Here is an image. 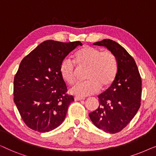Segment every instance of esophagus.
Wrapping results in <instances>:
<instances>
[{
  "mask_svg": "<svg viewBox=\"0 0 156 156\" xmlns=\"http://www.w3.org/2000/svg\"><path fill=\"white\" fill-rule=\"evenodd\" d=\"M84 97H74V100L75 101H80V100H84Z\"/></svg>",
  "mask_w": 156,
  "mask_h": 156,
  "instance_id": "1",
  "label": "esophagus"
}]
</instances>
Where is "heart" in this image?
<instances>
[{
	"label": "heart",
	"instance_id": "heart-1",
	"mask_svg": "<svg viewBox=\"0 0 156 156\" xmlns=\"http://www.w3.org/2000/svg\"><path fill=\"white\" fill-rule=\"evenodd\" d=\"M74 62L65 59L59 65V74L66 83L73 84L76 80V68L87 67V81L79 82L70 89L72 94L87 97L93 94L99 89L106 88L112 84L117 73V60L109 50L101 51L90 46L80 48L74 55Z\"/></svg>",
	"mask_w": 156,
	"mask_h": 156
}]
</instances>
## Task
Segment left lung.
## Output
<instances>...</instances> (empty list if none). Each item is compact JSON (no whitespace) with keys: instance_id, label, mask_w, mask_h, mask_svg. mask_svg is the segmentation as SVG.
Wrapping results in <instances>:
<instances>
[{"instance_id":"left-lung-1","label":"left lung","mask_w":156,"mask_h":156,"mask_svg":"<svg viewBox=\"0 0 156 156\" xmlns=\"http://www.w3.org/2000/svg\"><path fill=\"white\" fill-rule=\"evenodd\" d=\"M94 44L105 47L115 55L117 73L109 88L98 97L99 107L89 116L98 129L116 133L129 124L139 109L141 78L135 60L116 42L105 39Z\"/></svg>"}]
</instances>
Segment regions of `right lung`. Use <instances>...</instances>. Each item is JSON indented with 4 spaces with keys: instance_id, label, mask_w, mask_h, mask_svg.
Masks as SVG:
<instances>
[{
    "instance_id": "right-lung-1",
    "label": "right lung",
    "mask_w": 156,
    "mask_h": 156,
    "mask_svg": "<svg viewBox=\"0 0 156 156\" xmlns=\"http://www.w3.org/2000/svg\"><path fill=\"white\" fill-rule=\"evenodd\" d=\"M79 45H82L80 41L47 40L21 61L14 78V102L30 129L45 133L65 120L74 98L67 94L59 65Z\"/></svg>"
}]
</instances>
